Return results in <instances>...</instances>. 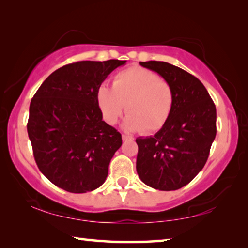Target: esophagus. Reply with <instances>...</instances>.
Segmentation results:
<instances>
[{
    "instance_id": "34e87169",
    "label": "esophagus",
    "mask_w": 248,
    "mask_h": 248,
    "mask_svg": "<svg viewBox=\"0 0 248 248\" xmlns=\"http://www.w3.org/2000/svg\"><path fill=\"white\" fill-rule=\"evenodd\" d=\"M128 140H133V138L130 136H125V134H123V141H128Z\"/></svg>"
}]
</instances>
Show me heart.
I'll use <instances>...</instances> for the list:
<instances>
[{"instance_id":"obj_1","label":"heart","mask_w":248,"mask_h":248,"mask_svg":"<svg viewBox=\"0 0 248 248\" xmlns=\"http://www.w3.org/2000/svg\"><path fill=\"white\" fill-rule=\"evenodd\" d=\"M97 104L105 121L115 124L125 111L124 127L128 131L152 133L169 121L174 106L173 89L153 71L132 66L116 74L112 89L100 85Z\"/></svg>"}]
</instances>
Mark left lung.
Instances as JSON below:
<instances>
[{"label": "left lung", "mask_w": 248, "mask_h": 248, "mask_svg": "<svg viewBox=\"0 0 248 248\" xmlns=\"http://www.w3.org/2000/svg\"><path fill=\"white\" fill-rule=\"evenodd\" d=\"M173 89L174 106L154 136L137 138V173L148 186L177 190L203 169L217 134V109L203 84L186 71L163 61L140 62Z\"/></svg>", "instance_id": "8db88e82"}]
</instances>
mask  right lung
<instances>
[{
	"instance_id": "1",
	"label": "right lung",
	"mask_w": 248,
	"mask_h": 248,
	"mask_svg": "<svg viewBox=\"0 0 248 248\" xmlns=\"http://www.w3.org/2000/svg\"><path fill=\"white\" fill-rule=\"evenodd\" d=\"M125 61H79L51 73L33 95L27 132L39 170L59 188L93 191L123 140L103 120L97 90Z\"/></svg>"
}]
</instances>
